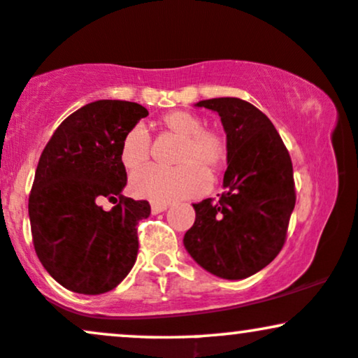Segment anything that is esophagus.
I'll use <instances>...</instances> for the list:
<instances>
[{
    "mask_svg": "<svg viewBox=\"0 0 358 358\" xmlns=\"http://www.w3.org/2000/svg\"><path fill=\"white\" fill-rule=\"evenodd\" d=\"M168 208V205L166 203H151V213H162V212H165Z\"/></svg>",
    "mask_w": 358,
    "mask_h": 358,
    "instance_id": "obj_1",
    "label": "esophagus"
}]
</instances>
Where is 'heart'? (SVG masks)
Instances as JSON below:
<instances>
[{"label":"heart","mask_w":358,"mask_h":358,"mask_svg":"<svg viewBox=\"0 0 358 358\" xmlns=\"http://www.w3.org/2000/svg\"><path fill=\"white\" fill-rule=\"evenodd\" d=\"M166 133L180 138L175 153L176 168L146 166L131 176V192L155 203H170L196 196L207 190L210 173H217L227 159V139L217 129L203 127L202 119L188 110H170L159 119ZM151 138L141 126L131 127L119 148V158L127 170H136L150 159Z\"/></svg>","instance_id":"obj_1"}]
</instances>
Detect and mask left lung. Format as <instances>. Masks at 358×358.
Wrapping results in <instances>:
<instances>
[{
  "label": "left lung",
  "instance_id": "left-lung-1",
  "mask_svg": "<svg viewBox=\"0 0 358 358\" xmlns=\"http://www.w3.org/2000/svg\"><path fill=\"white\" fill-rule=\"evenodd\" d=\"M215 110L227 134V170L219 202L193 203L183 237L193 261L213 276L244 279L278 256L296 203L293 163L264 113L237 97L196 102Z\"/></svg>",
  "mask_w": 358,
  "mask_h": 358
}]
</instances>
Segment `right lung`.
I'll use <instances>...</instances> for the list:
<instances>
[{"instance_id": "1", "label": "right lung", "mask_w": 358, "mask_h": 358, "mask_svg": "<svg viewBox=\"0 0 358 358\" xmlns=\"http://www.w3.org/2000/svg\"><path fill=\"white\" fill-rule=\"evenodd\" d=\"M146 116L136 102H90L57 127L40 156L28 199L35 252L73 293H108L136 262V225L151 207L121 195L127 176L119 148ZM102 198L120 203L106 213Z\"/></svg>"}]
</instances>
